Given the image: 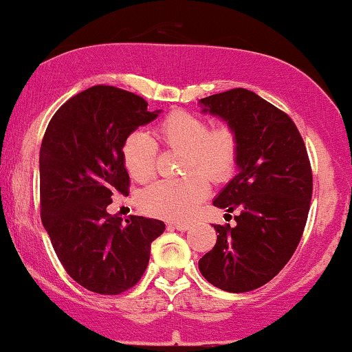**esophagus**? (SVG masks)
<instances>
[{"label":"esophagus","mask_w":352,"mask_h":352,"mask_svg":"<svg viewBox=\"0 0 352 352\" xmlns=\"http://www.w3.org/2000/svg\"><path fill=\"white\" fill-rule=\"evenodd\" d=\"M168 230H177V231H187L190 228V223H168Z\"/></svg>","instance_id":"obj_1"}]
</instances>
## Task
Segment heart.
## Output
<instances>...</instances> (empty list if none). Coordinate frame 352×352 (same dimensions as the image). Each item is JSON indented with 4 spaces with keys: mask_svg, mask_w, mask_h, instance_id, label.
<instances>
[{
    "mask_svg": "<svg viewBox=\"0 0 352 352\" xmlns=\"http://www.w3.org/2000/svg\"><path fill=\"white\" fill-rule=\"evenodd\" d=\"M157 138L165 149L182 152L180 172L188 173L151 185L139 203L154 217L185 219L208 195V179L221 184L234 173L239 157L238 135L226 122L208 128L198 114L175 109L157 124ZM155 154V142L142 131H133L122 141V164L135 182H147L154 175Z\"/></svg>",
    "mask_w": 352,
    "mask_h": 352,
    "instance_id": "heart-1",
    "label": "heart"
}]
</instances>
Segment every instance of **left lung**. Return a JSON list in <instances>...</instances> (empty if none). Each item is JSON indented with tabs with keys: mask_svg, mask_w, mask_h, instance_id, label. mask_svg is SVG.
<instances>
[{
	"mask_svg": "<svg viewBox=\"0 0 352 352\" xmlns=\"http://www.w3.org/2000/svg\"><path fill=\"white\" fill-rule=\"evenodd\" d=\"M200 103L234 129L239 170L213 201L238 211L236 226L214 224L217 244L198 267L218 289L243 294L272 280L294 256L310 211V159L289 114L254 91L232 88Z\"/></svg>",
	"mask_w": 352,
	"mask_h": 352,
	"instance_id": "8db88e82",
	"label": "left lung"
}]
</instances>
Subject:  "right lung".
<instances>
[{
  "instance_id": "right-lung-1",
  "label": "right lung",
  "mask_w": 352,
  "mask_h": 352,
  "mask_svg": "<svg viewBox=\"0 0 352 352\" xmlns=\"http://www.w3.org/2000/svg\"><path fill=\"white\" fill-rule=\"evenodd\" d=\"M160 111L134 93L96 85L63 103L41 144V218L67 274L87 290L120 295L141 280L151 244L165 230L159 219L107 206L129 193L121 157L124 138Z\"/></svg>"
}]
</instances>
